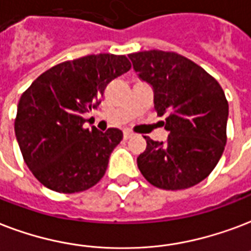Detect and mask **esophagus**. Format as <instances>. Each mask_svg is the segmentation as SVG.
<instances>
[{
    "instance_id": "esophagus-1",
    "label": "esophagus",
    "mask_w": 251,
    "mask_h": 251,
    "mask_svg": "<svg viewBox=\"0 0 251 251\" xmlns=\"http://www.w3.org/2000/svg\"><path fill=\"white\" fill-rule=\"evenodd\" d=\"M133 135L134 134L131 133V131H129V130H125V131H124V138L125 139H130Z\"/></svg>"
}]
</instances>
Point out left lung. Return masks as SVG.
<instances>
[{
  "instance_id": "8db88e82",
  "label": "left lung",
  "mask_w": 251,
  "mask_h": 251,
  "mask_svg": "<svg viewBox=\"0 0 251 251\" xmlns=\"http://www.w3.org/2000/svg\"><path fill=\"white\" fill-rule=\"evenodd\" d=\"M134 71L154 91L158 116H167V142L149 137L137 158L141 174L162 189H185L204 180L226 145L229 105L217 80L179 53H130Z\"/></svg>"
}]
</instances>
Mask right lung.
<instances>
[{
    "label": "right lung",
    "mask_w": 251,
    "mask_h": 251,
    "mask_svg": "<svg viewBox=\"0 0 251 251\" xmlns=\"http://www.w3.org/2000/svg\"><path fill=\"white\" fill-rule=\"evenodd\" d=\"M130 68L125 55H88L47 70L21 96L15 137L25 163L45 187L75 194L104 176L122 131H89L83 114L100 105L106 85Z\"/></svg>",
    "instance_id": "right-lung-1"
}]
</instances>
